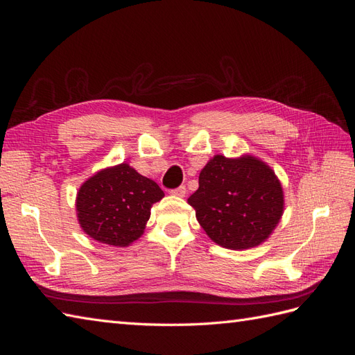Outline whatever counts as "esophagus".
Here are the masks:
<instances>
[{
	"label": "esophagus",
	"mask_w": 355,
	"mask_h": 355,
	"mask_svg": "<svg viewBox=\"0 0 355 355\" xmlns=\"http://www.w3.org/2000/svg\"><path fill=\"white\" fill-rule=\"evenodd\" d=\"M170 194L175 196V197H179V198H184L185 194H187V188H185L184 185H182V187L176 188V189H171Z\"/></svg>",
	"instance_id": "34e87169"
}]
</instances>
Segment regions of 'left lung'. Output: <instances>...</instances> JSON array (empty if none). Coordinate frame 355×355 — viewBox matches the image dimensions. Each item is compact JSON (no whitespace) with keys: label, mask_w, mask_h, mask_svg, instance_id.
<instances>
[{"label":"left lung","mask_w":355,"mask_h":355,"mask_svg":"<svg viewBox=\"0 0 355 355\" xmlns=\"http://www.w3.org/2000/svg\"><path fill=\"white\" fill-rule=\"evenodd\" d=\"M188 204L211 241L245 250L270 239L283 216L284 192L261 158L214 155L200 171L198 189Z\"/></svg>","instance_id":"left-lung-1"}]
</instances>
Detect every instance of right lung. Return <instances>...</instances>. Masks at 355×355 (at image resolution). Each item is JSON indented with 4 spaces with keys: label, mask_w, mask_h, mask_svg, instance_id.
I'll return each mask as SVG.
<instances>
[{
    "label": "right lung",
    "mask_w": 355,
    "mask_h": 355,
    "mask_svg": "<svg viewBox=\"0 0 355 355\" xmlns=\"http://www.w3.org/2000/svg\"><path fill=\"white\" fill-rule=\"evenodd\" d=\"M164 192L128 166L99 170L77 192L75 207L81 230L90 239L114 247H127L142 237L153 204Z\"/></svg>",
    "instance_id": "1"
}]
</instances>
